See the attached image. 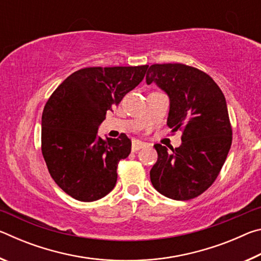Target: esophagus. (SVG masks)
I'll return each mask as SVG.
<instances>
[{"label":"esophagus","mask_w":261,"mask_h":261,"mask_svg":"<svg viewBox=\"0 0 261 261\" xmlns=\"http://www.w3.org/2000/svg\"><path fill=\"white\" fill-rule=\"evenodd\" d=\"M146 146H147L146 143H143V141H139V140H135L134 143H132L131 149H132V152H136V151H139V149L146 147Z\"/></svg>","instance_id":"1"}]
</instances>
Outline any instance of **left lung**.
<instances>
[{
  "label": "left lung",
  "mask_w": 261,
  "mask_h": 261,
  "mask_svg": "<svg viewBox=\"0 0 261 261\" xmlns=\"http://www.w3.org/2000/svg\"><path fill=\"white\" fill-rule=\"evenodd\" d=\"M146 83H155L169 96L167 124L183 131L177 148L154 145L158 161L151 182L170 199H192L213 184L231 146L226 98L208 74L180 63L151 65Z\"/></svg>",
  "instance_id": "8db88e82"
}]
</instances>
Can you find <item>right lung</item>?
<instances>
[{
    "instance_id": "add662e5",
    "label": "right lung",
    "mask_w": 261,
    "mask_h": 261,
    "mask_svg": "<svg viewBox=\"0 0 261 261\" xmlns=\"http://www.w3.org/2000/svg\"><path fill=\"white\" fill-rule=\"evenodd\" d=\"M148 65L85 68L64 79L42 113L41 151L55 183L81 201L101 199L117 180V165L131 140L102 139L98 129L108 110L143 81Z\"/></svg>"
}]
</instances>
